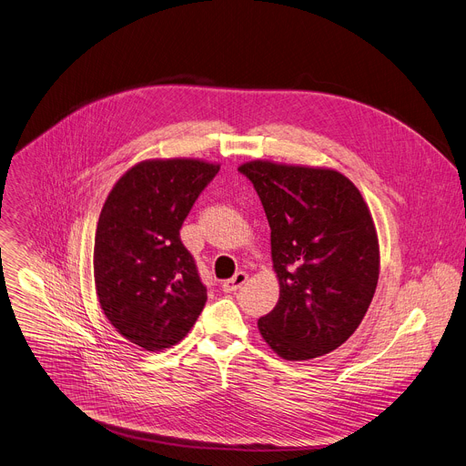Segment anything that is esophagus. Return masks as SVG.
<instances>
[{"mask_svg": "<svg viewBox=\"0 0 466 466\" xmlns=\"http://www.w3.org/2000/svg\"><path fill=\"white\" fill-rule=\"evenodd\" d=\"M247 279H248V275H247L245 271H238L232 279H228V280H225V282H223V291L232 293V291L239 289V288L247 282Z\"/></svg>", "mask_w": 466, "mask_h": 466, "instance_id": "esophagus-1", "label": "esophagus"}]
</instances>
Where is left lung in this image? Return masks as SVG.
Instances as JSON below:
<instances>
[{"label": "left lung", "instance_id": "8db88e82", "mask_svg": "<svg viewBox=\"0 0 466 466\" xmlns=\"http://www.w3.org/2000/svg\"><path fill=\"white\" fill-rule=\"evenodd\" d=\"M271 228L279 303L258 319L284 360H310L340 348L360 325L377 288L379 239L355 184L329 167L269 159L241 163Z\"/></svg>", "mask_w": 466, "mask_h": 466}]
</instances>
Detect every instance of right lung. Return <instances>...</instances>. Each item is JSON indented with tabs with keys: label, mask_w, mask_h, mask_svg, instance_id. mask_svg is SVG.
<instances>
[{
	"label": "right lung",
	"mask_w": 466,
	"mask_h": 466,
	"mask_svg": "<svg viewBox=\"0 0 466 466\" xmlns=\"http://www.w3.org/2000/svg\"><path fill=\"white\" fill-rule=\"evenodd\" d=\"M219 163L145 159L109 191L95 236V286L109 323L145 351L184 340L208 299L180 228Z\"/></svg>",
	"instance_id": "1"
}]
</instances>
